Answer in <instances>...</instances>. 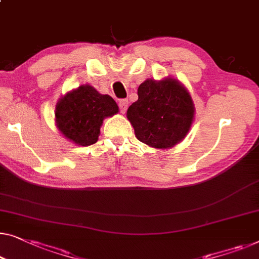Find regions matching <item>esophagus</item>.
<instances>
[{
  "label": "esophagus",
  "instance_id": "1",
  "mask_svg": "<svg viewBox=\"0 0 259 259\" xmlns=\"http://www.w3.org/2000/svg\"><path fill=\"white\" fill-rule=\"evenodd\" d=\"M119 107H120V112L121 113H125L127 111V107H128V100L127 99H122L119 102Z\"/></svg>",
  "mask_w": 259,
  "mask_h": 259
}]
</instances>
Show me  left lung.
Masks as SVG:
<instances>
[{"label": "left lung", "instance_id": "obj_1", "mask_svg": "<svg viewBox=\"0 0 259 259\" xmlns=\"http://www.w3.org/2000/svg\"><path fill=\"white\" fill-rule=\"evenodd\" d=\"M138 100L127 110V119L138 140L156 149L174 147L189 133L195 119L192 96L173 77L149 78L138 88Z\"/></svg>", "mask_w": 259, "mask_h": 259}]
</instances>
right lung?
<instances>
[{
	"mask_svg": "<svg viewBox=\"0 0 259 259\" xmlns=\"http://www.w3.org/2000/svg\"><path fill=\"white\" fill-rule=\"evenodd\" d=\"M118 112V105L111 96L102 95L93 86L85 84L58 99L55 122L65 139L86 147L98 141L104 119Z\"/></svg>",
	"mask_w": 259,
	"mask_h": 259,
	"instance_id": "right-lung-1",
	"label": "right lung"
}]
</instances>
